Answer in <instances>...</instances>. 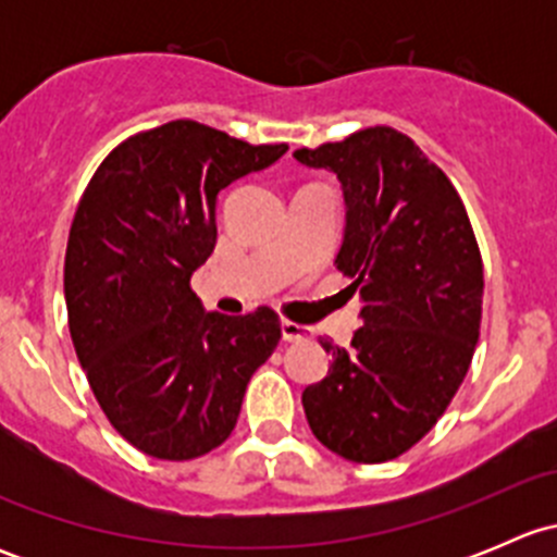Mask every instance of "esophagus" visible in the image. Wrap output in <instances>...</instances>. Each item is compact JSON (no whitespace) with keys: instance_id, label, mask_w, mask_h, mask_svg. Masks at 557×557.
<instances>
[{"instance_id":"obj_1","label":"esophagus","mask_w":557,"mask_h":557,"mask_svg":"<svg viewBox=\"0 0 557 557\" xmlns=\"http://www.w3.org/2000/svg\"><path fill=\"white\" fill-rule=\"evenodd\" d=\"M280 331H283V342H305L312 336V329L294 323V320H283V323H280Z\"/></svg>"}]
</instances>
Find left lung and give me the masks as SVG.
Segmentation results:
<instances>
[{
  "instance_id": "left-lung-1",
  "label": "left lung",
  "mask_w": 557,
  "mask_h": 557,
  "mask_svg": "<svg viewBox=\"0 0 557 557\" xmlns=\"http://www.w3.org/2000/svg\"><path fill=\"white\" fill-rule=\"evenodd\" d=\"M345 188L336 267L361 296L350 347L323 342L331 369L301 393L307 423L331 453L383 463L418 445L445 414L480 339L482 256L445 172L391 126L299 148Z\"/></svg>"
}]
</instances>
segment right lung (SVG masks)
Here are the masks:
<instances>
[{
	"label": "right lung",
	"instance_id": "obj_1",
	"mask_svg": "<svg viewBox=\"0 0 557 557\" xmlns=\"http://www.w3.org/2000/svg\"><path fill=\"white\" fill-rule=\"evenodd\" d=\"M285 150L170 121L123 139L83 190L64 258L72 345L110 425L139 453L190 460L223 445L283 336L272 307L201 310L190 274L215 250L218 194Z\"/></svg>",
	"mask_w": 557,
	"mask_h": 557
}]
</instances>
